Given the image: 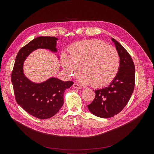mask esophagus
Masks as SVG:
<instances>
[{
	"mask_svg": "<svg viewBox=\"0 0 154 154\" xmlns=\"http://www.w3.org/2000/svg\"><path fill=\"white\" fill-rule=\"evenodd\" d=\"M73 87L75 88H76V89H81L82 88V87L79 85H78V84L75 83L73 85Z\"/></svg>",
	"mask_w": 154,
	"mask_h": 154,
	"instance_id": "34e87169",
	"label": "esophagus"
}]
</instances>
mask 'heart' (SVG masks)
Masks as SVG:
<instances>
[{
  "instance_id": "obj_1",
  "label": "heart",
  "mask_w": 154,
  "mask_h": 154,
  "mask_svg": "<svg viewBox=\"0 0 154 154\" xmlns=\"http://www.w3.org/2000/svg\"><path fill=\"white\" fill-rule=\"evenodd\" d=\"M63 68L70 77L77 75L81 68L80 82L94 88L104 87L116 77L120 57L116 49L99 39L75 42L69 49V55H61Z\"/></svg>"
}]
</instances>
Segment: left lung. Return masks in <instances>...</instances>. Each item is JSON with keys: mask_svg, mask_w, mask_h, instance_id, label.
Listing matches in <instances>:
<instances>
[{"mask_svg": "<svg viewBox=\"0 0 154 154\" xmlns=\"http://www.w3.org/2000/svg\"><path fill=\"white\" fill-rule=\"evenodd\" d=\"M120 57L119 71L115 79L103 88L95 90V98L88 105L95 116L109 118L121 112L132 94L135 82V68L130 55L114 38H112Z\"/></svg>", "mask_w": 154, "mask_h": 154, "instance_id": "obj_1", "label": "left lung"}]
</instances>
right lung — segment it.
Listing matches in <instances>:
<instances>
[{
	"label": "right lung",
	"instance_id": "add662e5",
	"mask_svg": "<svg viewBox=\"0 0 154 154\" xmlns=\"http://www.w3.org/2000/svg\"><path fill=\"white\" fill-rule=\"evenodd\" d=\"M57 40L54 36H39L31 41L19 50L11 73L17 103L28 113L39 119H48L57 114L63 105L65 90L70 88L74 82L51 77L42 83H34L24 74V61L30 53L38 49H48L57 52Z\"/></svg>",
	"mask_w": 154,
	"mask_h": 154
}]
</instances>
